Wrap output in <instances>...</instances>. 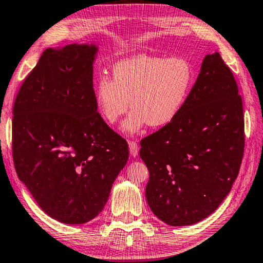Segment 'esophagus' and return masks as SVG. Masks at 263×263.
<instances>
[{"label":"esophagus","mask_w":263,"mask_h":263,"mask_svg":"<svg viewBox=\"0 0 263 263\" xmlns=\"http://www.w3.org/2000/svg\"><path fill=\"white\" fill-rule=\"evenodd\" d=\"M128 147H130V153L132 157H136L139 152V146L136 141H128Z\"/></svg>","instance_id":"1"}]
</instances>
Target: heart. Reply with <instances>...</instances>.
Wrapping results in <instances>:
<instances>
[{
    "instance_id": "b5f03b06",
    "label": "heart",
    "mask_w": 263,
    "mask_h": 263,
    "mask_svg": "<svg viewBox=\"0 0 263 263\" xmlns=\"http://www.w3.org/2000/svg\"><path fill=\"white\" fill-rule=\"evenodd\" d=\"M194 83V69L184 57L141 55L120 61L95 85V101L103 119L114 125L132 112L123 128L139 132L145 125L162 127L180 114Z\"/></svg>"
}]
</instances>
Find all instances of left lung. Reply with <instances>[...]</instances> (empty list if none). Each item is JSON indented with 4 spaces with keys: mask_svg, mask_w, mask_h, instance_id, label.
<instances>
[{
    "mask_svg": "<svg viewBox=\"0 0 263 263\" xmlns=\"http://www.w3.org/2000/svg\"><path fill=\"white\" fill-rule=\"evenodd\" d=\"M140 145L149 172L146 199L161 221L187 226L219 207L239 174L245 151L242 98L220 53L205 57L177 118Z\"/></svg>",
    "mask_w": 263,
    "mask_h": 263,
    "instance_id": "obj_1",
    "label": "left lung"
}]
</instances>
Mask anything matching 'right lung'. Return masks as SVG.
Here are the masks:
<instances>
[{"instance_id":"1","label":"right lung","mask_w":263,"mask_h":263,"mask_svg":"<svg viewBox=\"0 0 263 263\" xmlns=\"http://www.w3.org/2000/svg\"><path fill=\"white\" fill-rule=\"evenodd\" d=\"M95 45L47 49L12 109V159L20 180L57 221L85 223L103 211L128 159L127 141L97 112Z\"/></svg>"}]
</instances>
